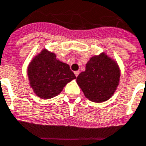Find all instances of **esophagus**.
I'll return each mask as SVG.
<instances>
[{
  "mask_svg": "<svg viewBox=\"0 0 146 146\" xmlns=\"http://www.w3.org/2000/svg\"><path fill=\"white\" fill-rule=\"evenodd\" d=\"M74 74H75L76 76H77L79 75V74H80V71H79V70L75 71V72H74Z\"/></svg>",
  "mask_w": 146,
  "mask_h": 146,
  "instance_id": "34e87169",
  "label": "esophagus"
}]
</instances>
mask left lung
I'll list each match as a JSON object with an SVG mask.
<instances>
[{
  "label": "left lung",
  "instance_id": "8db88e82",
  "mask_svg": "<svg viewBox=\"0 0 146 146\" xmlns=\"http://www.w3.org/2000/svg\"><path fill=\"white\" fill-rule=\"evenodd\" d=\"M120 71L116 63L102 53L90 58L86 70L76 78L86 97L95 103L109 100L119 85Z\"/></svg>",
  "mask_w": 146,
  "mask_h": 146
}]
</instances>
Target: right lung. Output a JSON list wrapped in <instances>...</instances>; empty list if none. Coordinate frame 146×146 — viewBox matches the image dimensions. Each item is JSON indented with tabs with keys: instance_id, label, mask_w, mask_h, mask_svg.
Instances as JSON below:
<instances>
[{
	"instance_id": "1",
	"label": "right lung",
	"mask_w": 146,
	"mask_h": 146,
	"mask_svg": "<svg viewBox=\"0 0 146 146\" xmlns=\"http://www.w3.org/2000/svg\"><path fill=\"white\" fill-rule=\"evenodd\" d=\"M27 74L34 93L45 100L58 95L69 82L76 79L70 66L56 60L55 54L46 50L31 61Z\"/></svg>"
}]
</instances>
